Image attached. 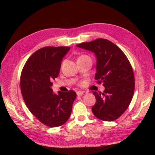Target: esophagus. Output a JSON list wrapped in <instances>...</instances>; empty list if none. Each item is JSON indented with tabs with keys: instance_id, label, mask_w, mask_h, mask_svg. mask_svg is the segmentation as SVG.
Wrapping results in <instances>:
<instances>
[{
	"instance_id": "obj_1",
	"label": "esophagus",
	"mask_w": 155,
	"mask_h": 155,
	"mask_svg": "<svg viewBox=\"0 0 155 155\" xmlns=\"http://www.w3.org/2000/svg\"><path fill=\"white\" fill-rule=\"evenodd\" d=\"M84 94V92H83V91H77V96H78V97H81V96H82V95H83Z\"/></svg>"
}]
</instances>
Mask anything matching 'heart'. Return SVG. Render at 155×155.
<instances>
[{"mask_svg":"<svg viewBox=\"0 0 155 155\" xmlns=\"http://www.w3.org/2000/svg\"><path fill=\"white\" fill-rule=\"evenodd\" d=\"M83 56H86V55H83Z\"/></svg>","mask_w":155,"mask_h":155,"instance_id":"obj_1","label":"heart"}]
</instances>
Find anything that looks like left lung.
<instances>
[{
  "label": "left lung",
  "instance_id": "obj_1",
  "mask_svg": "<svg viewBox=\"0 0 155 155\" xmlns=\"http://www.w3.org/2000/svg\"><path fill=\"white\" fill-rule=\"evenodd\" d=\"M77 46L94 52L97 59L94 78L98 84L103 83L105 87L103 93H93L96 103L92 111L102 120H115L132 101L134 91L132 66L121 49L107 39L98 38Z\"/></svg>",
  "mask_w": 155,
  "mask_h": 155
}]
</instances>
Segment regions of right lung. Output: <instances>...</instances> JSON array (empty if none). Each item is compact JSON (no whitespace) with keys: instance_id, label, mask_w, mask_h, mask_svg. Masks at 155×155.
I'll use <instances>...</instances> for the list:
<instances>
[{"instance_id":"obj_1","label":"right lung","mask_w":155,"mask_h":155,"mask_svg":"<svg viewBox=\"0 0 155 155\" xmlns=\"http://www.w3.org/2000/svg\"><path fill=\"white\" fill-rule=\"evenodd\" d=\"M69 47H45L34 52L23 67L21 90L28 110L50 127L64 124L70 117L77 94L74 91L53 93L52 81L58 76L62 57Z\"/></svg>"}]
</instances>
